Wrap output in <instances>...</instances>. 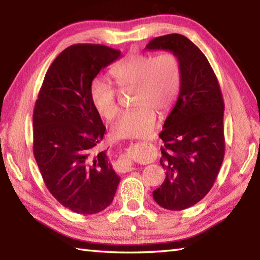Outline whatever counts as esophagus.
I'll return each mask as SVG.
<instances>
[{"label":"esophagus","instance_id":"obj_1","mask_svg":"<svg viewBox=\"0 0 260 260\" xmlns=\"http://www.w3.org/2000/svg\"><path fill=\"white\" fill-rule=\"evenodd\" d=\"M116 169H117L118 172L125 173V172H129V171L133 170V166H132L131 162L122 160V161L117 162V167H116Z\"/></svg>","mask_w":260,"mask_h":260}]
</instances>
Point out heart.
<instances>
[{
  "mask_svg": "<svg viewBox=\"0 0 260 260\" xmlns=\"http://www.w3.org/2000/svg\"><path fill=\"white\" fill-rule=\"evenodd\" d=\"M111 76L120 89L134 87V109L121 114L112 127L118 139L147 136L156 124V113L164 116L172 109L181 87V64L178 56L165 51L157 56L131 54L113 67ZM90 101L98 112L112 120L119 112L117 89L96 78L90 83Z\"/></svg>",
  "mask_w": 260,
  "mask_h": 260,
  "instance_id": "obj_1",
  "label": "heart"
}]
</instances>
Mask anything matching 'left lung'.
<instances>
[{"label":"left lung","instance_id":"left-lung-1","mask_svg":"<svg viewBox=\"0 0 260 260\" xmlns=\"http://www.w3.org/2000/svg\"><path fill=\"white\" fill-rule=\"evenodd\" d=\"M148 50H169L181 64L177 103L166 118L159 138L160 165L166 177L152 191L166 210H184L204 199L218 177L225 156L223 100L217 77L205 55L181 34L158 37Z\"/></svg>","mask_w":260,"mask_h":260}]
</instances>
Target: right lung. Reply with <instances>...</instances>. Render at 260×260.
Returning <instances> with one entry per match:
<instances>
[{"label": "right lung", "mask_w": 260, "mask_h": 260, "mask_svg": "<svg viewBox=\"0 0 260 260\" xmlns=\"http://www.w3.org/2000/svg\"><path fill=\"white\" fill-rule=\"evenodd\" d=\"M119 57L102 45L67 48L48 69L35 102V160L48 190L76 213L107 209L120 181L107 151L95 152L105 126L89 96L95 77Z\"/></svg>", "instance_id": "add662e5"}]
</instances>
